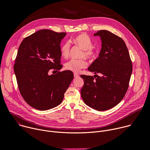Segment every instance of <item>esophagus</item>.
<instances>
[{"label": "esophagus", "mask_w": 150, "mask_h": 150, "mask_svg": "<svg viewBox=\"0 0 150 150\" xmlns=\"http://www.w3.org/2000/svg\"><path fill=\"white\" fill-rule=\"evenodd\" d=\"M74 78H78V76H79V75L78 74H76V73H74Z\"/></svg>", "instance_id": "obj_1"}]
</instances>
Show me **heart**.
<instances>
[{
    "mask_svg": "<svg viewBox=\"0 0 150 150\" xmlns=\"http://www.w3.org/2000/svg\"><path fill=\"white\" fill-rule=\"evenodd\" d=\"M74 43L79 47L82 50L81 57L85 56L87 59H93L96 53L94 49L92 47L93 43L91 39L86 34H80L75 36L72 39ZM70 43L69 41H66L60 47V53L62 57L67 58L69 54ZM87 65V63L84 59H71L65 65V69L73 72H79L81 69H83Z\"/></svg>",
    "mask_w": 150,
    "mask_h": 150,
    "instance_id": "b5f03b06",
    "label": "heart"
}]
</instances>
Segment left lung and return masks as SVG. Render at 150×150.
Listing matches in <instances>:
<instances>
[{
	"label": "left lung",
	"mask_w": 150,
	"mask_h": 150,
	"mask_svg": "<svg viewBox=\"0 0 150 150\" xmlns=\"http://www.w3.org/2000/svg\"><path fill=\"white\" fill-rule=\"evenodd\" d=\"M99 36L101 49L97 58L88 68L92 76L81 75L84 84L81 90L83 102L98 111L110 109L124 97L132 72L129 53L125 41L107 30L94 34Z\"/></svg>",
	"instance_id": "8db88e82"
}]
</instances>
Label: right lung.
Segmentation results:
<instances>
[{"label":"right lung","mask_w":150,"mask_h":150,"mask_svg":"<svg viewBox=\"0 0 150 150\" xmlns=\"http://www.w3.org/2000/svg\"><path fill=\"white\" fill-rule=\"evenodd\" d=\"M65 33L41 30L25 38L19 47L13 66L18 86L24 100L39 110L59 105L74 78L72 71H59L60 42Z\"/></svg>","instance_id":"right-lung-1"}]
</instances>
